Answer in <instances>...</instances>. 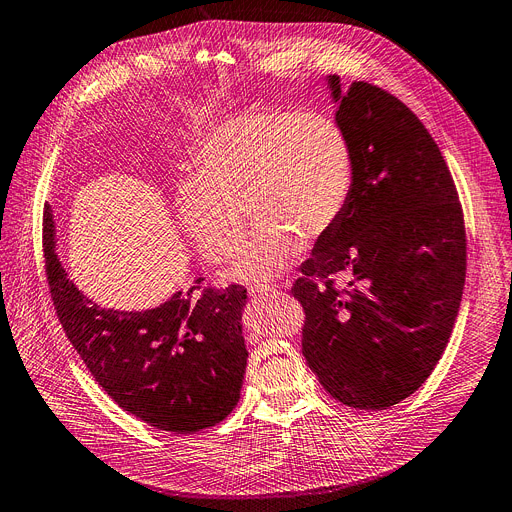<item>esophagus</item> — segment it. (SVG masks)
Wrapping results in <instances>:
<instances>
[{"label": "esophagus", "mask_w": 512, "mask_h": 512, "mask_svg": "<svg viewBox=\"0 0 512 512\" xmlns=\"http://www.w3.org/2000/svg\"><path fill=\"white\" fill-rule=\"evenodd\" d=\"M274 292H276V286H269V284H257V286L249 288V296H253V298H263V296H269Z\"/></svg>", "instance_id": "esophagus-1"}]
</instances>
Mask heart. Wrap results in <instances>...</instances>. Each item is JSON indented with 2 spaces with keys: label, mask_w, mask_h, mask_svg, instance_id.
Masks as SVG:
<instances>
[{
  "label": "heart",
  "mask_w": 512,
  "mask_h": 512,
  "mask_svg": "<svg viewBox=\"0 0 512 512\" xmlns=\"http://www.w3.org/2000/svg\"><path fill=\"white\" fill-rule=\"evenodd\" d=\"M354 189L346 131L317 111L251 107L212 127L193 148L191 177L175 191V214L195 249L214 263L243 245L232 267L245 282L282 274L342 220Z\"/></svg>",
  "instance_id": "1"
}]
</instances>
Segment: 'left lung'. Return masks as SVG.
<instances>
[{
  "mask_svg": "<svg viewBox=\"0 0 512 512\" xmlns=\"http://www.w3.org/2000/svg\"><path fill=\"white\" fill-rule=\"evenodd\" d=\"M354 152L348 208L300 267L302 356L323 389L358 410H387L430 377L465 284V224L436 142L399 98L327 78ZM344 277L347 286L334 282Z\"/></svg>",
  "mask_w": 512,
  "mask_h": 512,
  "instance_id": "8db88e82",
  "label": "left lung"
}]
</instances>
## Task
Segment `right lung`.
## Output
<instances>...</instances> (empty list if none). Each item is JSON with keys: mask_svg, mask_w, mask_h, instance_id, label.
Instances as JSON below:
<instances>
[{"mask_svg": "<svg viewBox=\"0 0 512 512\" xmlns=\"http://www.w3.org/2000/svg\"><path fill=\"white\" fill-rule=\"evenodd\" d=\"M51 206L43 251L63 331L94 381L121 410L146 424L193 434L222 422L241 399L247 368L243 309L247 290H199L203 278L148 311L105 309L67 278L55 253Z\"/></svg>", "mask_w": 512, "mask_h": 512, "instance_id": "obj_1", "label": "right lung"}]
</instances>
